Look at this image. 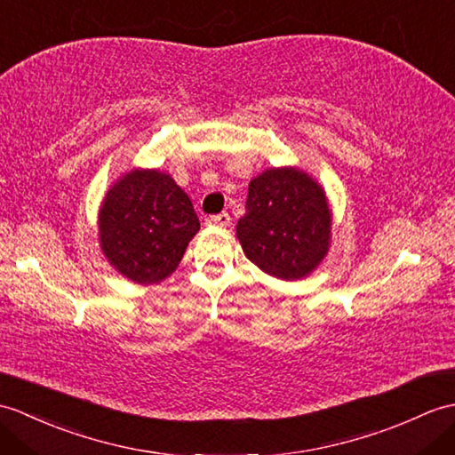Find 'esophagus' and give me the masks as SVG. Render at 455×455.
Segmentation results:
<instances>
[{
	"label": "esophagus",
	"instance_id": "obj_1",
	"mask_svg": "<svg viewBox=\"0 0 455 455\" xmlns=\"http://www.w3.org/2000/svg\"><path fill=\"white\" fill-rule=\"evenodd\" d=\"M209 225H217V227H228L230 225V215L228 213H219V215H211L207 219Z\"/></svg>",
	"mask_w": 455,
	"mask_h": 455
}]
</instances>
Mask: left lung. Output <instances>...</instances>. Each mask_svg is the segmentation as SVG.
I'll list each match as a JSON object with an SVG mask.
<instances>
[{
    "instance_id": "obj_1",
    "label": "left lung",
    "mask_w": 455,
    "mask_h": 455,
    "mask_svg": "<svg viewBox=\"0 0 455 455\" xmlns=\"http://www.w3.org/2000/svg\"><path fill=\"white\" fill-rule=\"evenodd\" d=\"M330 228L323 189L294 168H271L250 182L236 235L246 258L261 271L294 281L322 261Z\"/></svg>"
}]
</instances>
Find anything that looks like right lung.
<instances>
[{
    "instance_id": "right-lung-1",
    "label": "right lung",
    "mask_w": 455,
    "mask_h": 455,
    "mask_svg": "<svg viewBox=\"0 0 455 455\" xmlns=\"http://www.w3.org/2000/svg\"><path fill=\"white\" fill-rule=\"evenodd\" d=\"M99 227L104 256L122 275L158 283L176 269L199 219L171 176L133 171L104 197Z\"/></svg>"
}]
</instances>
